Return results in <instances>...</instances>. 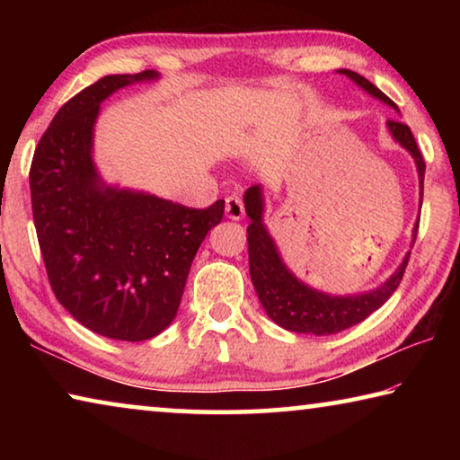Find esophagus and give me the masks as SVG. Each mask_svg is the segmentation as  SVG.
<instances>
[{
  "label": "esophagus",
  "instance_id": "1",
  "mask_svg": "<svg viewBox=\"0 0 460 460\" xmlns=\"http://www.w3.org/2000/svg\"><path fill=\"white\" fill-rule=\"evenodd\" d=\"M225 215H227V219L231 221L243 219L245 215L243 202H241V199L235 197V194H231V197H227V200H225Z\"/></svg>",
  "mask_w": 460,
  "mask_h": 460
}]
</instances>
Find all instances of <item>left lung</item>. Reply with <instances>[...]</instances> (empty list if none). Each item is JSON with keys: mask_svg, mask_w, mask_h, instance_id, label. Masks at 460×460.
<instances>
[{"mask_svg": "<svg viewBox=\"0 0 460 460\" xmlns=\"http://www.w3.org/2000/svg\"><path fill=\"white\" fill-rule=\"evenodd\" d=\"M339 75H345L351 79L357 87L363 89L367 95L379 99L384 105H389L398 111V105L392 99L384 95L376 84L369 83L365 76L357 75L349 68H339ZM400 113V111H398ZM387 131L394 137L395 144H400L411 158L418 170L420 182V207H422V190H424V172L426 164L422 154L418 150V144L411 136L410 128L402 121H387ZM245 213L252 223L247 227V243H249V276L258 298L261 302L266 314L278 326L302 334H337L349 326L359 324L371 313H376L379 306H384L389 296L400 286L403 271H406L410 252L403 255L398 270L389 276L384 284L371 288L367 292L359 294H329L316 288L308 286L306 282L294 274L279 253L276 239L271 237L268 225L263 223V213H266V197H263L261 184L249 186L243 194ZM418 235V221L411 229V247Z\"/></svg>", "mask_w": 460, "mask_h": 460, "instance_id": "1", "label": "left lung"}]
</instances>
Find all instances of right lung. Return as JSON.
<instances>
[{
    "mask_svg": "<svg viewBox=\"0 0 460 460\" xmlns=\"http://www.w3.org/2000/svg\"><path fill=\"white\" fill-rule=\"evenodd\" d=\"M158 79L109 75L83 89L54 115L30 168L52 290L83 326L115 341H146L172 324L194 255L225 208V200L189 208L101 176L93 158L101 103Z\"/></svg>",
    "mask_w": 460,
    "mask_h": 460,
    "instance_id": "add662e5",
    "label": "right lung"
}]
</instances>
